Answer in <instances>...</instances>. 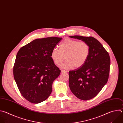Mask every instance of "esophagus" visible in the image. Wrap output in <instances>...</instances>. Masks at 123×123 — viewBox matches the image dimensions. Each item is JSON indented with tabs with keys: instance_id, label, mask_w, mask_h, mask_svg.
<instances>
[{
	"instance_id": "obj_1",
	"label": "esophagus",
	"mask_w": 123,
	"mask_h": 123,
	"mask_svg": "<svg viewBox=\"0 0 123 123\" xmlns=\"http://www.w3.org/2000/svg\"><path fill=\"white\" fill-rule=\"evenodd\" d=\"M66 73V71H65V70H61V73Z\"/></svg>"
}]
</instances>
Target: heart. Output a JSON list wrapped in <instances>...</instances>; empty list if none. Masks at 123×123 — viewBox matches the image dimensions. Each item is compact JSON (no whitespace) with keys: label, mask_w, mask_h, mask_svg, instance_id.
<instances>
[{"label":"heart","mask_w":123,"mask_h":123,"mask_svg":"<svg viewBox=\"0 0 123 123\" xmlns=\"http://www.w3.org/2000/svg\"><path fill=\"white\" fill-rule=\"evenodd\" d=\"M90 53V46L87 43L66 39L60 44L59 50L55 48L53 49L51 58L56 65H60L65 57L66 61L62 65L64 69L79 68L85 64Z\"/></svg>","instance_id":"b5f03b06"}]
</instances>
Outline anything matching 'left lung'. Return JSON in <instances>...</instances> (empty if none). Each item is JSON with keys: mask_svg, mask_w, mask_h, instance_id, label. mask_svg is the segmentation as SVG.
Masks as SVG:
<instances>
[{"mask_svg": "<svg viewBox=\"0 0 123 123\" xmlns=\"http://www.w3.org/2000/svg\"><path fill=\"white\" fill-rule=\"evenodd\" d=\"M69 37L85 42L90 46V55L85 64L69 72V85L72 93L81 100H90L97 95L108 81L110 57L95 38L79 35Z\"/></svg>", "mask_w": 123, "mask_h": 123, "instance_id": "1", "label": "left lung"}]
</instances>
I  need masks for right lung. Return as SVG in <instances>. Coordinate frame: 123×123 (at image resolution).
Listing matches in <instances>:
<instances>
[{"mask_svg": "<svg viewBox=\"0 0 123 123\" xmlns=\"http://www.w3.org/2000/svg\"><path fill=\"white\" fill-rule=\"evenodd\" d=\"M62 38L37 39L22 47L13 66V77L22 96L38 104L50 95L52 83L61 70L54 64L51 53Z\"/></svg>", "mask_w": 123, "mask_h": 123, "instance_id": "add662e5", "label": "right lung"}]
</instances>
